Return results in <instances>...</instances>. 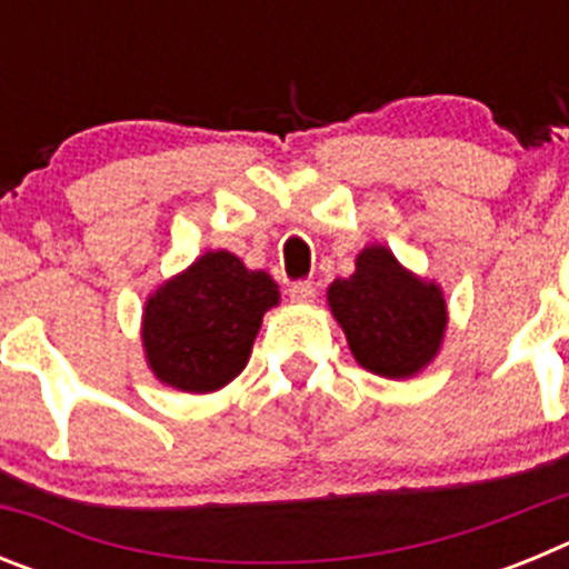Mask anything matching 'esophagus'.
Returning a JSON list of instances; mask_svg holds the SVG:
<instances>
[{
    "label": "esophagus",
    "instance_id": "34e87169",
    "mask_svg": "<svg viewBox=\"0 0 569 569\" xmlns=\"http://www.w3.org/2000/svg\"><path fill=\"white\" fill-rule=\"evenodd\" d=\"M288 293L296 305H310L316 296V288H313V281H293Z\"/></svg>",
    "mask_w": 569,
    "mask_h": 569
}]
</instances>
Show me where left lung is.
I'll list each match as a JSON object with an SVG mask.
<instances>
[{
	"mask_svg": "<svg viewBox=\"0 0 569 569\" xmlns=\"http://www.w3.org/2000/svg\"><path fill=\"white\" fill-rule=\"evenodd\" d=\"M328 305L353 359L385 379H410L425 370L445 339L441 288L401 268L385 244L356 256V273L330 284Z\"/></svg>",
	"mask_w": 569,
	"mask_h": 569,
	"instance_id": "obj_1",
	"label": "left lung"
}]
</instances>
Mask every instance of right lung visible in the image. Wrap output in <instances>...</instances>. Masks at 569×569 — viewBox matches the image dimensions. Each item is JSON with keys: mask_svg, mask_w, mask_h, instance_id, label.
Returning <instances> with one entry per match:
<instances>
[{"mask_svg": "<svg viewBox=\"0 0 569 569\" xmlns=\"http://www.w3.org/2000/svg\"><path fill=\"white\" fill-rule=\"evenodd\" d=\"M279 305V284L228 250L204 256L144 301L142 347L162 385L213 393L244 370L261 316Z\"/></svg>", "mask_w": 569, "mask_h": 569, "instance_id": "obj_1", "label": "right lung"}]
</instances>
